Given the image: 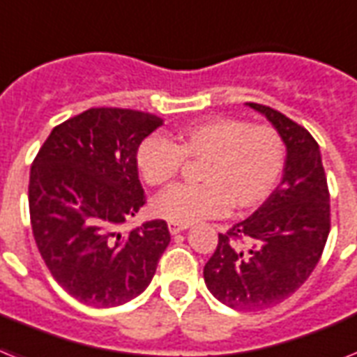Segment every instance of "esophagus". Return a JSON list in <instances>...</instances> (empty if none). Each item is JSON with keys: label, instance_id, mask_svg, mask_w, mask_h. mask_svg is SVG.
I'll return each mask as SVG.
<instances>
[{"label": "esophagus", "instance_id": "34e87169", "mask_svg": "<svg viewBox=\"0 0 357 357\" xmlns=\"http://www.w3.org/2000/svg\"><path fill=\"white\" fill-rule=\"evenodd\" d=\"M183 229H187V224H178V222H169V231L172 234L181 233Z\"/></svg>", "mask_w": 357, "mask_h": 357}]
</instances>
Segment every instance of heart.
<instances>
[{
	"instance_id": "1",
	"label": "heart",
	"mask_w": 357,
	"mask_h": 357,
	"mask_svg": "<svg viewBox=\"0 0 357 357\" xmlns=\"http://www.w3.org/2000/svg\"><path fill=\"white\" fill-rule=\"evenodd\" d=\"M188 161H204L198 185H176L153 199L159 218L192 224L259 207L275 190L286 165V143L271 124L236 117H211L179 130L176 143L144 139L137 167L150 187H167Z\"/></svg>"
}]
</instances>
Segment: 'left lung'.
I'll list each match as a JSON object with an SVG mask.
<instances>
[{"mask_svg":"<svg viewBox=\"0 0 357 357\" xmlns=\"http://www.w3.org/2000/svg\"><path fill=\"white\" fill-rule=\"evenodd\" d=\"M248 104L286 143L282 181L249 218L218 234L204 279L220 303L257 312L288 299L315 269L330 233V192L312 133L277 109Z\"/></svg>","mask_w":357,"mask_h":357,"instance_id":"obj_1","label":"left lung"}]
</instances>
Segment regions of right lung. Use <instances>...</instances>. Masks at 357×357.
<instances>
[{"label": "right lung", "instance_id": "right-lung-1", "mask_svg": "<svg viewBox=\"0 0 357 357\" xmlns=\"http://www.w3.org/2000/svg\"><path fill=\"white\" fill-rule=\"evenodd\" d=\"M152 113L89 108L54 126L31 167L29 213L43 262L71 297L108 308L137 297L170 242L165 220L119 227L146 204L137 150Z\"/></svg>", "mask_w": 357, "mask_h": 357}]
</instances>
